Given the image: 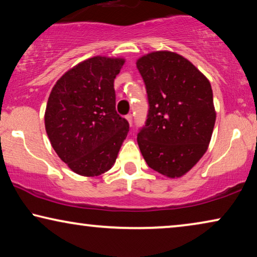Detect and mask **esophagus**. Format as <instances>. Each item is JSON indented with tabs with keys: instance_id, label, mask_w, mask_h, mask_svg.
<instances>
[{
	"instance_id": "obj_1",
	"label": "esophagus",
	"mask_w": 257,
	"mask_h": 257,
	"mask_svg": "<svg viewBox=\"0 0 257 257\" xmlns=\"http://www.w3.org/2000/svg\"><path fill=\"white\" fill-rule=\"evenodd\" d=\"M125 118H127L129 125H130V127H132V124H133V116L132 115H127V116H125Z\"/></svg>"
}]
</instances>
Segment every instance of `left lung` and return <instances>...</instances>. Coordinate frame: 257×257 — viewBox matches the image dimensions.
<instances>
[{"mask_svg": "<svg viewBox=\"0 0 257 257\" xmlns=\"http://www.w3.org/2000/svg\"><path fill=\"white\" fill-rule=\"evenodd\" d=\"M136 66L147 86L149 109L139 143L145 162L167 178H181L198 163L211 141L216 109L211 84L178 53L156 51Z\"/></svg>", "mask_w": 257, "mask_h": 257, "instance_id": "left-lung-1", "label": "left lung"}]
</instances>
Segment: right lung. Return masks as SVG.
Returning a JSON list of instances; mask_svg holds the SVG:
<instances>
[{"label": "right lung", "instance_id": "obj_1", "mask_svg": "<svg viewBox=\"0 0 257 257\" xmlns=\"http://www.w3.org/2000/svg\"><path fill=\"white\" fill-rule=\"evenodd\" d=\"M125 60L97 55L57 79L45 110V128L72 172L98 177L115 164L129 123L115 109L114 79Z\"/></svg>", "mask_w": 257, "mask_h": 257}]
</instances>
